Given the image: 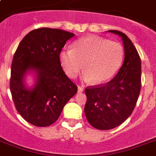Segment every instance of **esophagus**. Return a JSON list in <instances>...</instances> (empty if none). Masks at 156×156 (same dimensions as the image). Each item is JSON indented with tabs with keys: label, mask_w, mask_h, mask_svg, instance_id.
Instances as JSON below:
<instances>
[{
	"label": "esophagus",
	"mask_w": 156,
	"mask_h": 156,
	"mask_svg": "<svg viewBox=\"0 0 156 156\" xmlns=\"http://www.w3.org/2000/svg\"><path fill=\"white\" fill-rule=\"evenodd\" d=\"M78 92H83V90H84V88H83V87L78 86Z\"/></svg>",
	"instance_id": "obj_1"
}]
</instances>
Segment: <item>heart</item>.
<instances>
[{
    "mask_svg": "<svg viewBox=\"0 0 156 156\" xmlns=\"http://www.w3.org/2000/svg\"><path fill=\"white\" fill-rule=\"evenodd\" d=\"M123 56L121 44L90 35L75 41L72 49L62 50L60 62L70 78H75L83 68L87 80L101 84L116 74Z\"/></svg>",
    "mask_w": 156,
    "mask_h": 156,
    "instance_id": "1",
    "label": "heart"
}]
</instances>
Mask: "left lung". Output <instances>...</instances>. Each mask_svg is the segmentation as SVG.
<instances>
[{"label":"left lung","mask_w":156,"mask_h":156,"mask_svg":"<svg viewBox=\"0 0 156 156\" xmlns=\"http://www.w3.org/2000/svg\"><path fill=\"white\" fill-rule=\"evenodd\" d=\"M122 38L125 61L118 73L108 83L85 89L84 112L95 129L108 130L120 126L130 116L141 90V58L128 36L121 31L108 30Z\"/></svg>","instance_id":"8db88e82"}]
</instances>
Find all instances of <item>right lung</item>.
Returning <instances> with one entry per match:
<instances>
[{
	"label": "right lung",
	"mask_w": 156,
	"mask_h": 156,
	"mask_svg": "<svg viewBox=\"0 0 156 156\" xmlns=\"http://www.w3.org/2000/svg\"><path fill=\"white\" fill-rule=\"evenodd\" d=\"M73 35L60 29L38 28L23 38L14 53L9 81L12 99L18 113L33 126L53 124L78 91L60 62L61 50ZM30 69L37 73V84L31 90L23 84V78Z\"/></svg>",
	"instance_id": "obj_1"
}]
</instances>
